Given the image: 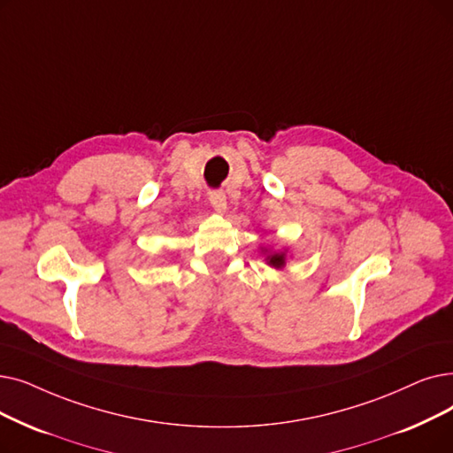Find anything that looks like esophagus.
Here are the masks:
<instances>
[{
  "label": "esophagus",
  "instance_id": "esophagus-1",
  "mask_svg": "<svg viewBox=\"0 0 453 453\" xmlns=\"http://www.w3.org/2000/svg\"><path fill=\"white\" fill-rule=\"evenodd\" d=\"M209 203L212 205V209H214L216 212H224L226 207H227L226 194H224L222 190H212V192L209 194Z\"/></svg>",
  "mask_w": 453,
  "mask_h": 453
}]
</instances>
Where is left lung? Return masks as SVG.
Wrapping results in <instances>:
<instances>
[{
    "mask_svg": "<svg viewBox=\"0 0 453 453\" xmlns=\"http://www.w3.org/2000/svg\"><path fill=\"white\" fill-rule=\"evenodd\" d=\"M268 263L272 266H283L285 265V255L283 253H273V255H268Z\"/></svg>",
    "mask_w": 453,
    "mask_h": 453,
    "instance_id": "8db88e82",
    "label": "left lung"
}]
</instances>
